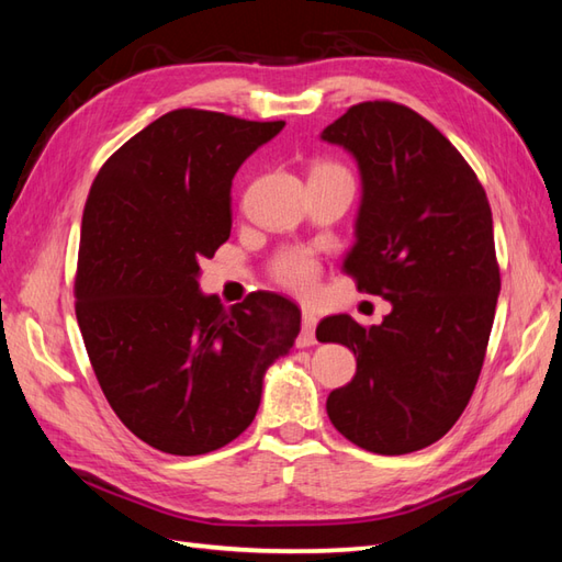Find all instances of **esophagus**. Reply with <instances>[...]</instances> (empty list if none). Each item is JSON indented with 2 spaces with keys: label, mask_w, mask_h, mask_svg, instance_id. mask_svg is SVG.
Segmentation results:
<instances>
[{
  "label": "esophagus",
  "mask_w": 562,
  "mask_h": 562,
  "mask_svg": "<svg viewBox=\"0 0 562 562\" xmlns=\"http://www.w3.org/2000/svg\"><path fill=\"white\" fill-rule=\"evenodd\" d=\"M316 324L318 318L312 312L302 314V336H300V348H308V345L316 342Z\"/></svg>",
  "instance_id": "34e87169"
}]
</instances>
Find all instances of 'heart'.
<instances>
[{"label":"heart","mask_w":562,"mask_h":562,"mask_svg":"<svg viewBox=\"0 0 562 562\" xmlns=\"http://www.w3.org/2000/svg\"><path fill=\"white\" fill-rule=\"evenodd\" d=\"M272 270H274V278H278L284 288H290L294 292H308L318 278V262L314 260L312 254H306V250H300V248L280 254L278 260H274Z\"/></svg>","instance_id":"1"}]
</instances>
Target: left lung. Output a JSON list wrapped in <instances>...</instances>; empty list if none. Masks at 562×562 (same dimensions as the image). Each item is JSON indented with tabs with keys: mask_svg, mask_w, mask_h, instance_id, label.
Instances as JSON below:
<instances>
[{
	"mask_svg": "<svg viewBox=\"0 0 562 562\" xmlns=\"http://www.w3.org/2000/svg\"><path fill=\"white\" fill-rule=\"evenodd\" d=\"M321 139L352 154L362 181L342 268L391 302L372 328L348 314L318 324L321 342L357 357L328 417L367 451L425 449L459 420L485 360L499 294L491 205L457 147L405 105L357 103Z\"/></svg>",
	"mask_w": 562,
	"mask_h": 562,
	"instance_id": "obj_1",
	"label": "left lung"
}]
</instances>
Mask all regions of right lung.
I'll use <instances>...</instances> for the list:
<instances>
[{"mask_svg": "<svg viewBox=\"0 0 562 562\" xmlns=\"http://www.w3.org/2000/svg\"><path fill=\"white\" fill-rule=\"evenodd\" d=\"M282 121L181 109L101 166L81 217L77 321L111 408L149 447L198 457L254 423L302 312L272 292L226 308L200 260L232 234V181Z\"/></svg>", "mask_w": 562, "mask_h": 562, "instance_id": "right-lung-1", "label": "right lung"}]
</instances>
